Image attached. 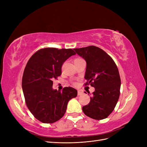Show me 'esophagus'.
Segmentation results:
<instances>
[{
    "label": "esophagus",
    "mask_w": 147,
    "mask_h": 147,
    "mask_svg": "<svg viewBox=\"0 0 147 147\" xmlns=\"http://www.w3.org/2000/svg\"><path fill=\"white\" fill-rule=\"evenodd\" d=\"M83 94V92L80 91H78V96H81Z\"/></svg>",
    "instance_id": "34e87169"
}]
</instances>
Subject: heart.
I'll return each mask as SVG.
<instances>
[{
  "label": "heart",
  "mask_w": 147,
  "mask_h": 147,
  "mask_svg": "<svg viewBox=\"0 0 147 147\" xmlns=\"http://www.w3.org/2000/svg\"><path fill=\"white\" fill-rule=\"evenodd\" d=\"M81 59H82V58H76V59H74V62L77 61H80V60H81Z\"/></svg>",
  "instance_id": "b5f03b06"
}]
</instances>
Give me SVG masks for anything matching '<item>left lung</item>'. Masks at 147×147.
Masks as SVG:
<instances>
[{
	"label": "left lung",
	"instance_id": "left-lung-1",
	"mask_svg": "<svg viewBox=\"0 0 147 147\" xmlns=\"http://www.w3.org/2000/svg\"><path fill=\"white\" fill-rule=\"evenodd\" d=\"M74 50L86 62L84 84L95 88L90 103L83 107V112L92 119H105L113 112L119 97L121 79L117 66L99 47L89 46Z\"/></svg>",
	"mask_w": 147,
	"mask_h": 147
}]
</instances>
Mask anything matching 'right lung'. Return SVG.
<instances>
[{
  "label": "right lung",
  "mask_w": 147,
  "mask_h": 147,
  "mask_svg": "<svg viewBox=\"0 0 147 147\" xmlns=\"http://www.w3.org/2000/svg\"><path fill=\"white\" fill-rule=\"evenodd\" d=\"M76 53L72 49L42 48L28 61L22 78L26 105L34 117L43 123H53L63 117L68 102L77 96V91L65 87L53 89V80L61 75V67L69 57Z\"/></svg>",
  "instance_id": "obj_1"
}]
</instances>
